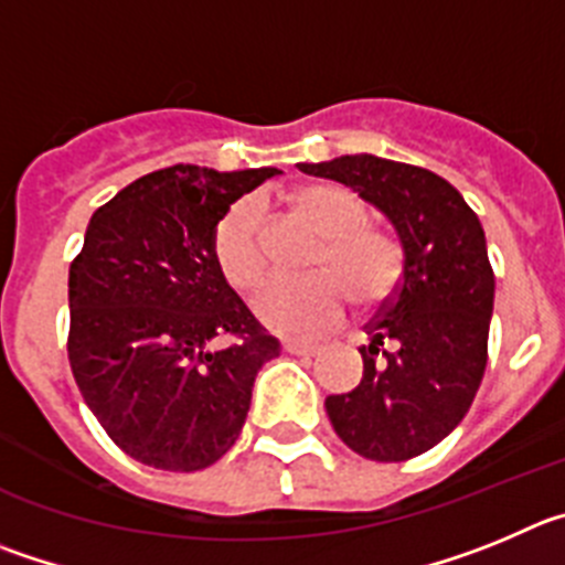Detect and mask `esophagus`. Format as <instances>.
Returning a JSON list of instances; mask_svg holds the SVG:
<instances>
[{
	"label": "esophagus",
	"instance_id": "obj_1",
	"mask_svg": "<svg viewBox=\"0 0 565 565\" xmlns=\"http://www.w3.org/2000/svg\"><path fill=\"white\" fill-rule=\"evenodd\" d=\"M284 352L298 354V358H312V354L320 352V345L318 343H301V340H289V343H284Z\"/></svg>",
	"mask_w": 565,
	"mask_h": 565
}]
</instances>
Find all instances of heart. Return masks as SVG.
Here are the masks:
<instances>
[{
    "label": "heart",
    "instance_id": "obj_1",
    "mask_svg": "<svg viewBox=\"0 0 565 565\" xmlns=\"http://www.w3.org/2000/svg\"><path fill=\"white\" fill-rule=\"evenodd\" d=\"M298 216L320 233L303 278H276L253 298V312L278 334H318L334 327L352 298L358 309H374L403 281V247L391 233L365 225L363 196L343 185H307L289 196ZM213 262L227 287L250 292L267 273L262 216L253 202H236L213 227Z\"/></svg>",
    "mask_w": 565,
    "mask_h": 565
}]
</instances>
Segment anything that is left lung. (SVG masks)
<instances>
[{"label":"left lung","mask_w":565,"mask_h":565,"mask_svg":"<svg viewBox=\"0 0 565 565\" xmlns=\"http://www.w3.org/2000/svg\"><path fill=\"white\" fill-rule=\"evenodd\" d=\"M388 216L403 281L365 323L363 377L327 396L334 434L371 461H408L465 419L487 369L495 276L481 222L439 174L374 154L301 162Z\"/></svg>","instance_id":"obj_1"}]
</instances>
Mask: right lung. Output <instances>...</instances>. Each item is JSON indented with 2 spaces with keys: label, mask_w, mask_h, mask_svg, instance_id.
Returning a JSON list of instances; mask_svg holds the SVG:
<instances>
[{
  "label": "right lung",
  "mask_w": 565,
  "mask_h": 565,
  "mask_svg": "<svg viewBox=\"0 0 565 565\" xmlns=\"http://www.w3.org/2000/svg\"><path fill=\"white\" fill-rule=\"evenodd\" d=\"M276 169L151 171L93 213L70 264V369L109 439L140 465L205 470L233 447L281 343L227 287L213 227ZM213 339H225L211 350Z\"/></svg>",
  "instance_id": "add662e5"
}]
</instances>
